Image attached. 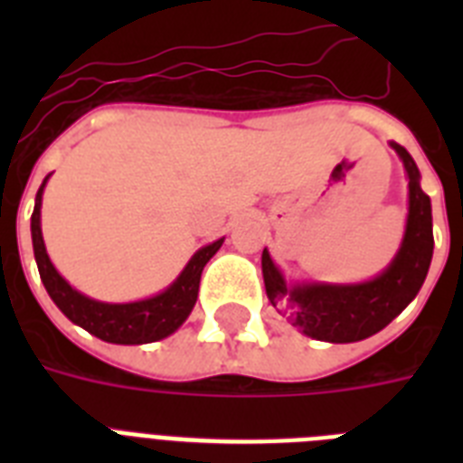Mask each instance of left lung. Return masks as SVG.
<instances>
[{"label": "left lung", "mask_w": 463, "mask_h": 463, "mask_svg": "<svg viewBox=\"0 0 463 463\" xmlns=\"http://www.w3.org/2000/svg\"><path fill=\"white\" fill-rule=\"evenodd\" d=\"M409 177V216L399 252L380 276L363 283H288L271 254L261 252L269 303L288 315L305 336L329 344H353L387 326L418 296L432 261V206L420 189L416 160L392 144Z\"/></svg>", "instance_id": "8db88e82"}]
</instances>
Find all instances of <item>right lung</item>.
I'll use <instances>...</instances> for the list:
<instances>
[{"instance_id":"obj_1","label":"right lung","mask_w":463,"mask_h":463,"mask_svg":"<svg viewBox=\"0 0 463 463\" xmlns=\"http://www.w3.org/2000/svg\"><path fill=\"white\" fill-rule=\"evenodd\" d=\"M47 180H50V175L43 180L38 194H35L31 235L40 279H43L47 296L52 298V303L71 322L79 324L81 329L98 336L100 341H108V344H154V341H160V338L170 336L180 329L196 303L203 267L221 250L225 238L196 250L194 257L187 261V267L180 271V276L165 290H160L158 296L134 300V303H100V300H93V298L71 288L67 279H61V274L47 257L45 240H43V231H40V206H43V189H45Z\"/></svg>"}]
</instances>
